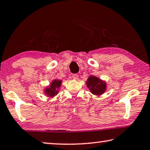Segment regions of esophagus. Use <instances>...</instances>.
I'll use <instances>...</instances> for the list:
<instances>
[{"label": "esophagus", "mask_w": 150, "mask_h": 150, "mask_svg": "<svg viewBox=\"0 0 150 150\" xmlns=\"http://www.w3.org/2000/svg\"><path fill=\"white\" fill-rule=\"evenodd\" d=\"M72 77L74 80H78V74H73Z\"/></svg>", "instance_id": "34e87169"}]
</instances>
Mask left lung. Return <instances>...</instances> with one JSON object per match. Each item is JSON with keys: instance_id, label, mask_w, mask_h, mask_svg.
<instances>
[{"instance_id": "obj_1", "label": "left lung", "mask_w": 150, "mask_h": 150, "mask_svg": "<svg viewBox=\"0 0 150 150\" xmlns=\"http://www.w3.org/2000/svg\"><path fill=\"white\" fill-rule=\"evenodd\" d=\"M86 86L92 94L100 96L106 90V82L94 76H90L86 81Z\"/></svg>"}]
</instances>
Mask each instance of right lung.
Instances as JSON below:
<instances>
[{"label": "right lung", "mask_w": 150, "mask_h": 150, "mask_svg": "<svg viewBox=\"0 0 150 150\" xmlns=\"http://www.w3.org/2000/svg\"><path fill=\"white\" fill-rule=\"evenodd\" d=\"M62 82V81L61 80H53L52 82L50 83V85L46 87L45 90H44L45 94L48 97L53 98L54 96H55L58 94Z\"/></svg>", "instance_id": "add662e5"}]
</instances>
